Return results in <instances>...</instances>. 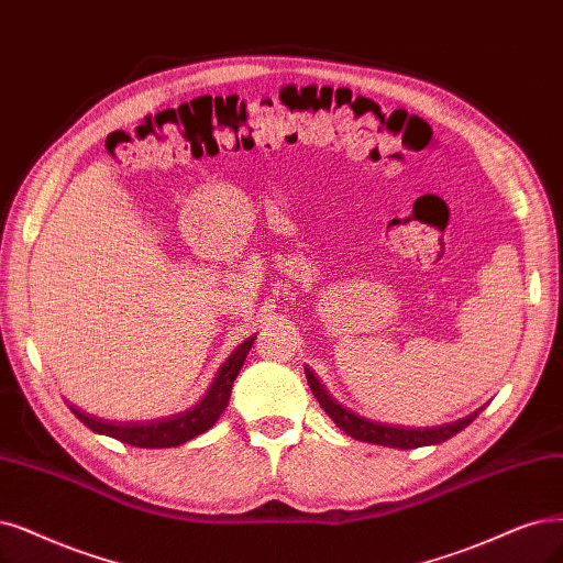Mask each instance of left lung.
Wrapping results in <instances>:
<instances>
[{
  "mask_svg": "<svg viewBox=\"0 0 563 563\" xmlns=\"http://www.w3.org/2000/svg\"><path fill=\"white\" fill-rule=\"evenodd\" d=\"M306 378L310 385V391L313 397L320 401L322 410L329 415L331 420L339 429H343L352 439H357L362 443H373V445H385V448H399V450H412V448H422V445H439L448 439H452L454 433H460L462 429H466L477 415L483 412V408L473 410L466 418L450 422V424H441V427H424V429H415V427H397V424H383V422H373L362 418V415L352 412L347 408H343L336 399H331L327 389L320 385V380L316 378V373L310 371L308 366Z\"/></svg>",
  "mask_w": 563,
  "mask_h": 563,
  "instance_id": "1",
  "label": "left lung"
}]
</instances>
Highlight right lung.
Instances as JSON below:
<instances>
[{"label": "right lung", "instance_id": "1", "mask_svg": "<svg viewBox=\"0 0 563 563\" xmlns=\"http://www.w3.org/2000/svg\"><path fill=\"white\" fill-rule=\"evenodd\" d=\"M257 336H250L243 341L232 355L227 357V362L220 366L218 376L213 385L208 387L203 394V399L187 408L178 415H172V418H162V420H151V422H109V420H99L95 415H88L78 410L76 406H69L76 418L92 429L95 433L111 435V439L128 443L134 448H176L187 441L197 439L199 433L211 429L220 415L224 412L229 397H232V387L239 376V371L247 357L250 347H253Z\"/></svg>", "mask_w": 563, "mask_h": 563}]
</instances>
